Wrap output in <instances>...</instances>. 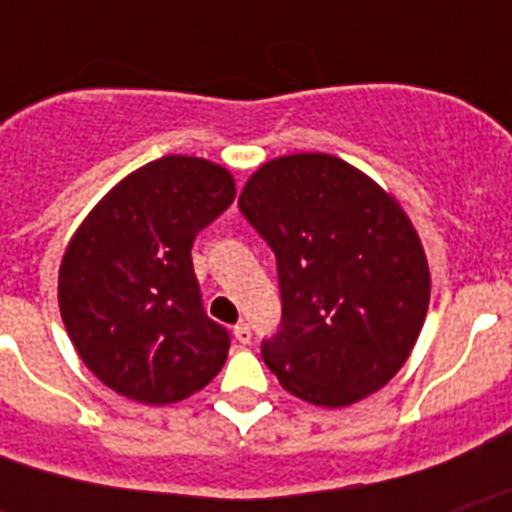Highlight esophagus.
<instances>
[{
    "instance_id": "1",
    "label": "esophagus",
    "mask_w": 512,
    "mask_h": 512,
    "mask_svg": "<svg viewBox=\"0 0 512 512\" xmlns=\"http://www.w3.org/2000/svg\"><path fill=\"white\" fill-rule=\"evenodd\" d=\"M233 337L241 342V345H247L249 340H252V329H249L247 321H239L236 327H233Z\"/></svg>"
}]
</instances>
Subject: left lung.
<instances>
[{
    "instance_id": "8db88e82",
    "label": "left lung",
    "mask_w": 512,
    "mask_h": 512,
    "mask_svg": "<svg viewBox=\"0 0 512 512\" xmlns=\"http://www.w3.org/2000/svg\"><path fill=\"white\" fill-rule=\"evenodd\" d=\"M239 209L276 255L281 324L260 350L281 388L319 406L380 390L428 313V260L409 217L329 154L263 164Z\"/></svg>"
}]
</instances>
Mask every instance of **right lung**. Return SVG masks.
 I'll return each instance as SVG.
<instances>
[{
  "label": "right lung",
  "mask_w": 512,
  "mask_h": 512,
  "mask_svg": "<svg viewBox=\"0 0 512 512\" xmlns=\"http://www.w3.org/2000/svg\"><path fill=\"white\" fill-rule=\"evenodd\" d=\"M233 196L223 167L164 156L124 177L79 225L60 265V316L111 390L175 404L223 369L231 332L204 311L191 247Z\"/></svg>",
  "instance_id": "1"
}]
</instances>
